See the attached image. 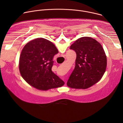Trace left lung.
I'll use <instances>...</instances> for the list:
<instances>
[{
    "label": "left lung",
    "instance_id": "left-lung-1",
    "mask_svg": "<svg viewBox=\"0 0 123 123\" xmlns=\"http://www.w3.org/2000/svg\"><path fill=\"white\" fill-rule=\"evenodd\" d=\"M70 49L76 52V58L68 86L85 89L98 82L107 67V57L102 45L92 38L83 37L76 40Z\"/></svg>",
    "mask_w": 123,
    "mask_h": 123
}]
</instances>
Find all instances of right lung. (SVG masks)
Returning <instances> with one entry per match:
<instances>
[{
    "mask_svg": "<svg viewBox=\"0 0 123 123\" xmlns=\"http://www.w3.org/2000/svg\"><path fill=\"white\" fill-rule=\"evenodd\" d=\"M58 53L55 45L46 39L30 41L20 56L19 68L22 77L29 84L40 90L62 86L64 82L51 71L54 57Z\"/></svg>",
    "mask_w": 123,
    "mask_h": 123,
    "instance_id": "1",
    "label": "right lung"
}]
</instances>
